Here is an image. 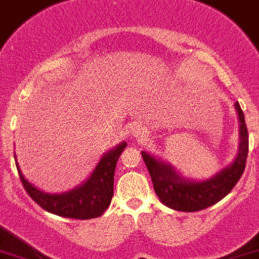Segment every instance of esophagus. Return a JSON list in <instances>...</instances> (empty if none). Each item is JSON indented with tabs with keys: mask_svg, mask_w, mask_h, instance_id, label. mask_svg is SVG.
<instances>
[{
	"mask_svg": "<svg viewBox=\"0 0 259 259\" xmlns=\"http://www.w3.org/2000/svg\"><path fill=\"white\" fill-rule=\"evenodd\" d=\"M146 129L141 125H135L132 127V135L135 138H144L146 137Z\"/></svg>",
	"mask_w": 259,
	"mask_h": 259,
	"instance_id": "34e87169",
	"label": "esophagus"
}]
</instances>
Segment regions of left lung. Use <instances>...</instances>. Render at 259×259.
Instances as JSON below:
<instances>
[{
  "label": "left lung",
  "instance_id": "obj_1",
  "mask_svg": "<svg viewBox=\"0 0 259 259\" xmlns=\"http://www.w3.org/2000/svg\"><path fill=\"white\" fill-rule=\"evenodd\" d=\"M239 120V148L230 165L206 180H193L181 175L171 163L142 151L157 197L166 207L183 212H194L213 206L231 192L245 168L249 138L240 105L236 102Z\"/></svg>",
  "mask_w": 259,
  "mask_h": 259
}]
</instances>
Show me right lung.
<instances>
[{
	"mask_svg": "<svg viewBox=\"0 0 259 259\" xmlns=\"http://www.w3.org/2000/svg\"><path fill=\"white\" fill-rule=\"evenodd\" d=\"M126 142H121L101 157L94 170L85 181L74 189L64 193H46L29 183L24 178L15 154V163L20 180L31 199L47 212L69 219L89 220L102 216L110 206L113 197V175L118 157L126 148Z\"/></svg>",
	"mask_w": 259,
	"mask_h": 259,
	"instance_id": "right-lung-1",
	"label": "right lung"
}]
</instances>
